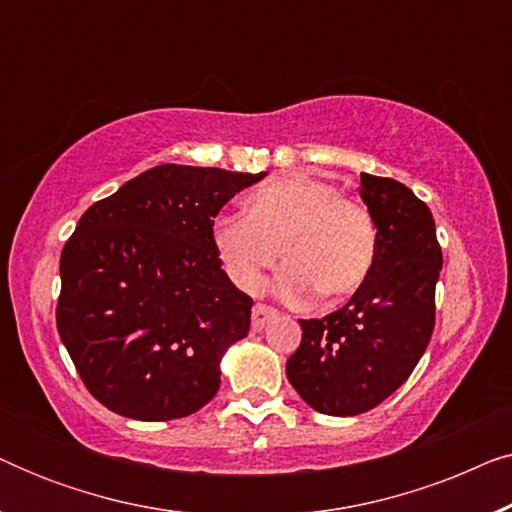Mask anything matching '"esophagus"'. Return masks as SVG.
<instances>
[{
    "mask_svg": "<svg viewBox=\"0 0 512 512\" xmlns=\"http://www.w3.org/2000/svg\"><path fill=\"white\" fill-rule=\"evenodd\" d=\"M275 317H277L275 307L258 303L254 305V310H251V326H254V331H263V328L268 326Z\"/></svg>",
    "mask_w": 512,
    "mask_h": 512,
    "instance_id": "esophagus-1",
    "label": "esophagus"
}]
</instances>
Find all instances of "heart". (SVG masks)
<instances>
[{"label":"heart","mask_w":512,"mask_h":512,"mask_svg":"<svg viewBox=\"0 0 512 512\" xmlns=\"http://www.w3.org/2000/svg\"><path fill=\"white\" fill-rule=\"evenodd\" d=\"M244 209L247 216H226L212 226L216 254L242 291L261 289L279 247L289 265L275 289L291 303L310 298L312 286L326 298L347 296L373 270V219L328 181L305 174L265 181L247 195Z\"/></svg>","instance_id":"b5f03b06"}]
</instances>
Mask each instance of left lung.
Segmentation results:
<instances>
[{"label":"left lung","mask_w":512,"mask_h":512,"mask_svg":"<svg viewBox=\"0 0 512 512\" xmlns=\"http://www.w3.org/2000/svg\"><path fill=\"white\" fill-rule=\"evenodd\" d=\"M359 195L377 230L373 270L340 310L300 319L286 361L298 396L333 417L373 410L408 380L431 340L443 270L436 221L408 186L363 172Z\"/></svg>","instance_id":"left-lung-1"}]
</instances>
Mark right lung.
<instances>
[{
  "label": "right lung",
  "instance_id": "add662e5",
  "mask_svg": "<svg viewBox=\"0 0 512 512\" xmlns=\"http://www.w3.org/2000/svg\"><path fill=\"white\" fill-rule=\"evenodd\" d=\"M265 172L158 165L95 202L60 256L58 333L90 394L118 415L167 422L216 396L247 338L251 300L214 249L221 207Z\"/></svg>",
  "mask_w": 512,
  "mask_h": 512
}]
</instances>
